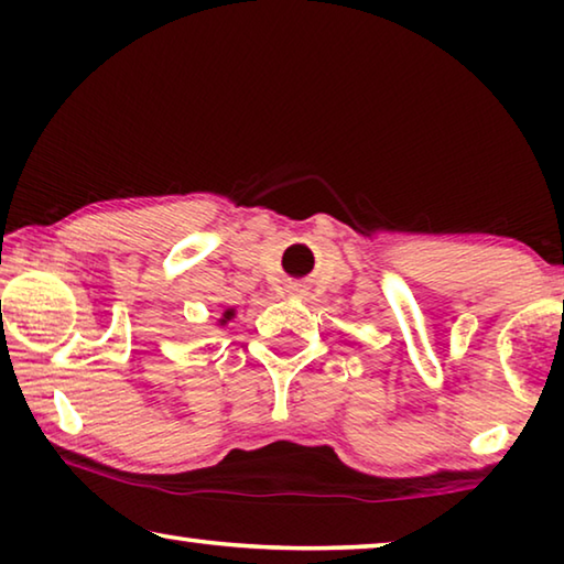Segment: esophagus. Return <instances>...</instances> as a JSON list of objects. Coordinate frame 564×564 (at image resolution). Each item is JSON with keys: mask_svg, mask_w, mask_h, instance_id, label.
<instances>
[{"mask_svg": "<svg viewBox=\"0 0 564 564\" xmlns=\"http://www.w3.org/2000/svg\"><path fill=\"white\" fill-rule=\"evenodd\" d=\"M293 291H295V293H299V289H295V285H293Z\"/></svg>", "mask_w": 564, "mask_h": 564, "instance_id": "obj_1", "label": "esophagus"}]
</instances>
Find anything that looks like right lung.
Returning a JSON list of instances; mask_svg holds the SVG:
<instances>
[{"mask_svg": "<svg viewBox=\"0 0 564 564\" xmlns=\"http://www.w3.org/2000/svg\"><path fill=\"white\" fill-rule=\"evenodd\" d=\"M231 316H234V313H231V311H226V313H224V318H221V323H226V321H231Z\"/></svg>", "mask_w": 564, "mask_h": 564, "instance_id": "right-lung-1", "label": "right lung"}]
</instances>
